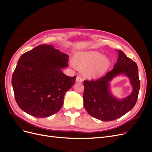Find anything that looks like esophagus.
I'll return each instance as SVG.
<instances>
[{
    "instance_id": "esophagus-1",
    "label": "esophagus",
    "mask_w": 152,
    "mask_h": 152,
    "mask_svg": "<svg viewBox=\"0 0 152 152\" xmlns=\"http://www.w3.org/2000/svg\"><path fill=\"white\" fill-rule=\"evenodd\" d=\"M82 81H83V78H82L81 76L79 75V76L77 77V78H76V82H82Z\"/></svg>"
}]
</instances>
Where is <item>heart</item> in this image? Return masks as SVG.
Returning <instances> with one entry per match:
<instances>
[{
    "label": "heart",
    "mask_w": 152,
    "mask_h": 152,
    "mask_svg": "<svg viewBox=\"0 0 152 152\" xmlns=\"http://www.w3.org/2000/svg\"><path fill=\"white\" fill-rule=\"evenodd\" d=\"M75 61H71V65L76 67L87 68V75L90 77L96 78L103 75L110 66V61L107 56L96 50L80 52L74 56Z\"/></svg>",
    "instance_id": "1"
}]
</instances>
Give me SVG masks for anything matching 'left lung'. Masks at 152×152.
Here are the masks:
<instances>
[{"instance_id": "obj_1", "label": "left lung", "mask_w": 152, "mask_h": 152, "mask_svg": "<svg viewBox=\"0 0 152 152\" xmlns=\"http://www.w3.org/2000/svg\"><path fill=\"white\" fill-rule=\"evenodd\" d=\"M117 61L111 71L96 80L84 82V106L90 115L102 121H112L129 112L137 102L140 81L136 63L120 50H117ZM119 75L127 76L132 86L131 95L119 99L114 96L110 89V82Z\"/></svg>"}]
</instances>
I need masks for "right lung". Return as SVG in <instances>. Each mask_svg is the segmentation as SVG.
I'll list each match as a JSON object with an SVG mask.
<instances>
[{"mask_svg":"<svg viewBox=\"0 0 152 152\" xmlns=\"http://www.w3.org/2000/svg\"><path fill=\"white\" fill-rule=\"evenodd\" d=\"M69 56L53 45L42 44L22 54L12 77L16 103L35 117L51 116L61 109L76 77L64 74Z\"/></svg>","mask_w":152,"mask_h":152,"instance_id":"right-lung-1","label":"right lung"}]
</instances>
